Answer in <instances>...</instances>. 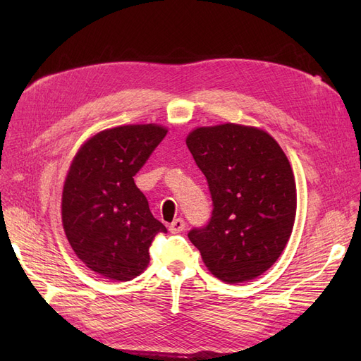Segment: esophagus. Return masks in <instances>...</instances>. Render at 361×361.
I'll use <instances>...</instances> for the list:
<instances>
[{"label":"esophagus","mask_w":361,"mask_h":361,"mask_svg":"<svg viewBox=\"0 0 361 361\" xmlns=\"http://www.w3.org/2000/svg\"><path fill=\"white\" fill-rule=\"evenodd\" d=\"M184 228H185V222L183 218H177V219H174V222L169 224V231L173 234L181 233Z\"/></svg>","instance_id":"34e87169"}]
</instances>
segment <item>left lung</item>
Wrapping results in <instances>:
<instances>
[{"label":"left lung","instance_id":"obj_1","mask_svg":"<svg viewBox=\"0 0 361 361\" xmlns=\"http://www.w3.org/2000/svg\"><path fill=\"white\" fill-rule=\"evenodd\" d=\"M204 174L212 216L188 238L216 278L250 281L268 271L293 233L297 209L291 165L276 140L256 127H199L185 139Z\"/></svg>","mask_w":361,"mask_h":361}]
</instances>
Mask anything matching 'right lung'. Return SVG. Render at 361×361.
Returning <instances> with one entry per match:
<instances>
[{
	"instance_id": "1",
	"label": "right lung",
	"mask_w": 361,
	"mask_h": 361,
	"mask_svg": "<svg viewBox=\"0 0 361 361\" xmlns=\"http://www.w3.org/2000/svg\"><path fill=\"white\" fill-rule=\"evenodd\" d=\"M166 128L131 124L99 131L75 154L63 188V226L86 267L108 279L130 281L149 263L164 224L150 214L135 177Z\"/></svg>"
}]
</instances>
